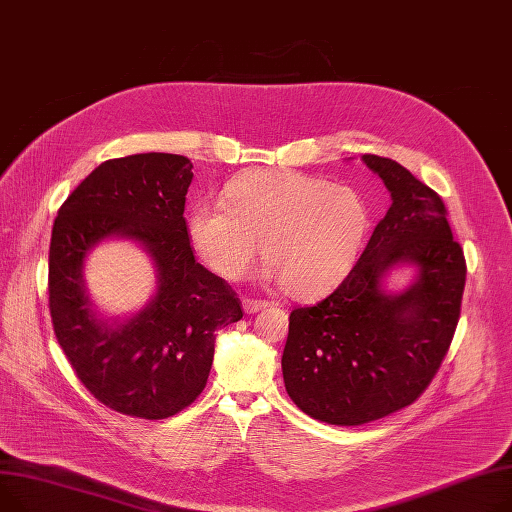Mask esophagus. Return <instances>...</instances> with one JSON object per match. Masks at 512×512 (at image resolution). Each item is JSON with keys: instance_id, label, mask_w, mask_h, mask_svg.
Segmentation results:
<instances>
[{"instance_id": "obj_1", "label": "esophagus", "mask_w": 512, "mask_h": 512, "mask_svg": "<svg viewBox=\"0 0 512 512\" xmlns=\"http://www.w3.org/2000/svg\"><path fill=\"white\" fill-rule=\"evenodd\" d=\"M268 306V302H262V299H244L242 302V308H244V312H248V314H254V312H258V310H262V308H266Z\"/></svg>"}]
</instances>
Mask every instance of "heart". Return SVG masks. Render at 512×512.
I'll use <instances>...</instances> for the list:
<instances>
[{
    "label": "heart",
    "mask_w": 512,
    "mask_h": 512,
    "mask_svg": "<svg viewBox=\"0 0 512 512\" xmlns=\"http://www.w3.org/2000/svg\"><path fill=\"white\" fill-rule=\"evenodd\" d=\"M227 206L200 202L188 215L196 254L229 281L258 256L262 277L283 281L293 297L337 287L355 264L370 231L366 200L349 186L291 169H256L225 190Z\"/></svg>",
    "instance_id": "heart-1"
}]
</instances>
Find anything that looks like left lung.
I'll use <instances>...</instances> for the list:
<instances>
[{
    "mask_svg": "<svg viewBox=\"0 0 512 512\" xmlns=\"http://www.w3.org/2000/svg\"><path fill=\"white\" fill-rule=\"evenodd\" d=\"M390 192V208L343 283L289 316L283 380L291 401L320 422L362 426L411 405L453 341L465 289V256L442 198L393 159L364 155ZM418 273L399 294L388 269Z\"/></svg>",
    "mask_w": 512,
    "mask_h": 512,
    "instance_id": "8db88e82",
    "label": "left lung"
}]
</instances>
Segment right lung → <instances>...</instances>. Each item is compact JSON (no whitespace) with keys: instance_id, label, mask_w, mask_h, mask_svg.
I'll return each mask as SVG.
<instances>
[{"instance_id":"obj_1","label":"right lung","mask_w":512,"mask_h":512,"mask_svg":"<svg viewBox=\"0 0 512 512\" xmlns=\"http://www.w3.org/2000/svg\"><path fill=\"white\" fill-rule=\"evenodd\" d=\"M188 157L144 153L101 163L66 198L51 231L49 312L80 382L109 409L165 419L202 393L215 330L244 316L235 291L194 258L184 217ZM124 236L158 268V293L138 314L105 321L83 289V258Z\"/></svg>"}]
</instances>
